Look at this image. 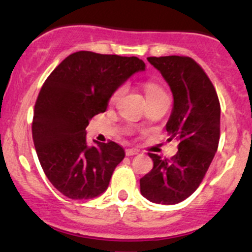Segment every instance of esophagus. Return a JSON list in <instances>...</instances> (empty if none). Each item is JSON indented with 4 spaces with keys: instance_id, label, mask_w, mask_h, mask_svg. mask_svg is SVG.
I'll return each mask as SVG.
<instances>
[{
    "instance_id": "esophagus-1",
    "label": "esophagus",
    "mask_w": 252,
    "mask_h": 252,
    "mask_svg": "<svg viewBox=\"0 0 252 252\" xmlns=\"http://www.w3.org/2000/svg\"><path fill=\"white\" fill-rule=\"evenodd\" d=\"M138 150L136 149H126V156H134V155L138 154Z\"/></svg>"
}]
</instances>
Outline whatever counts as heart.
<instances>
[{"mask_svg":"<svg viewBox=\"0 0 252 252\" xmlns=\"http://www.w3.org/2000/svg\"><path fill=\"white\" fill-rule=\"evenodd\" d=\"M144 90H145V95H146L147 100H152V98L161 97V96L167 95L164 89L162 88L159 84L155 83V81H151V80L146 81V83L144 84ZM123 91H124V86H119V88H117L116 90L112 93L110 97V102H116V101L121 97Z\"/></svg>","mask_w":252,"mask_h":252,"instance_id":"1","label":"heart"}]
</instances>
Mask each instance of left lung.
Instances as JSON below:
<instances>
[{
	"mask_svg": "<svg viewBox=\"0 0 252 252\" xmlns=\"http://www.w3.org/2000/svg\"><path fill=\"white\" fill-rule=\"evenodd\" d=\"M173 93L174 106L166 126L168 141H178L171 158L149 154L151 171L140 179V191L156 204L174 205L189 197L204 180L218 149L220 105L212 81L187 56L149 57Z\"/></svg>",
	"mask_w": 252,
	"mask_h": 252,
	"instance_id": "1",
	"label": "left lung"
}]
</instances>
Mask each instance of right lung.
Masks as SVG:
<instances>
[{"label":"right lung","mask_w":252,"mask_h":252,"mask_svg":"<svg viewBox=\"0 0 252 252\" xmlns=\"http://www.w3.org/2000/svg\"><path fill=\"white\" fill-rule=\"evenodd\" d=\"M145 69L138 57L79 51L45 80L34 108L32 140L45 174L64 196L88 200L107 189L124 150L114 141L86 144V126L106 111L112 93Z\"/></svg>","instance_id":"1"}]
</instances>
